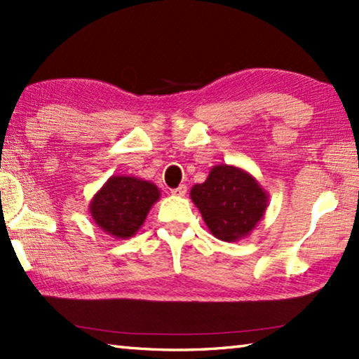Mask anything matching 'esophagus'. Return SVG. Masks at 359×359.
Returning a JSON list of instances; mask_svg holds the SVG:
<instances>
[{
	"label": "esophagus",
	"instance_id": "esophagus-1",
	"mask_svg": "<svg viewBox=\"0 0 359 359\" xmlns=\"http://www.w3.org/2000/svg\"><path fill=\"white\" fill-rule=\"evenodd\" d=\"M171 193L174 194V196H185V194H187V185H180L177 188H174V190H171Z\"/></svg>",
	"mask_w": 359,
	"mask_h": 359
}]
</instances>
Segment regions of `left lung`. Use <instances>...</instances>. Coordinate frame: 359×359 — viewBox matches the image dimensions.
Listing matches in <instances>:
<instances>
[{
	"instance_id": "obj_1",
	"label": "left lung",
	"mask_w": 359,
	"mask_h": 359,
	"mask_svg": "<svg viewBox=\"0 0 359 359\" xmlns=\"http://www.w3.org/2000/svg\"><path fill=\"white\" fill-rule=\"evenodd\" d=\"M210 234L224 242L247 238L263 220L269 194L253 175L234 165L210 168L208 179L190 190Z\"/></svg>"
}]
</instances>
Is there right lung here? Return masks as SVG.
Segmentation results:
<instances>
[{"label": "right lung", "mask_w": 359, "mask_h": 359, "mask_svg": "<svg viewBox=\"0 0 359 359\" xmlns=\"http://www.w3.org/2000/svg\"><path fill=\"white\" fill-rule=\"evenodd\" d=\"M161 193L149 180L133 175H111L90 201L96 226L115 239H130L142 226Z\"/></svg>", "instance_id": "obj_1"}]
</instances>
